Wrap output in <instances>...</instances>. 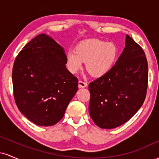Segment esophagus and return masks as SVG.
I'll return each mask as SVG.
<instances>
[{
	"instance_id": "esophagus-1",
	"label": "esophagus",
	"mask_w": 159,
	"mask_h": 159,
	"mask_svg": "<svg viewBox=\"0 0 159 159\" xmlns=\"http://www.w3.org/2000/svg\"><path fill=\"white\" fill-rule=\"evenodd\" d=\"M87 86V82L81 81V80L78 81V87H79V88H84V87H86Z\"/></svg>"
}]
</instances>
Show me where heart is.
Listing matches in <instances>:
<instances>
[{
	"label": "heart",
	"instance_id": "heart-1",
	"mask_svg": "<svg viewBox=\"0 0 159 159\" xmlns=\"http://www.w3.org/2000/svg\"><path fill=\"white\" fill-rule=\"evenodd\" d=\"M117 55V48L112 43L100 39L81 42L76 51L69 50L66 54V66L72 73H77L86 62L87 72L93 77H101L108 72Z\"/></svg>",
	"mask_w": 159,
	"mask_h": 159
}]
</instances>
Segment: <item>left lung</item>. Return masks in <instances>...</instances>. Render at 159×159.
<instances>
[{"label":"left lung","mask_w":159,"mask_h":159,"mask_svg":"<svg viewBox=\"0 0 159 159\" xmlns=\"http://www.w3.org/2000/svg\"><path fill=\"white\" fill-rule=\"evenodd\" d=\"M148 87V63L143 48L129 35L123 52L106 74L89 84V112L96 125H123L143 105Z\"/></svg>","instance_id":"obj_1"}]
</instances>
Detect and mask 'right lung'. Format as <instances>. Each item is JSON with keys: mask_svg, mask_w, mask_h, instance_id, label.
Masks as SVG:
<instances>
[{"mask_svg": "<svg viewBox=\"0 0 159 159\" xmlns=\"http://www.w3.org/2000/svg\"><path fill=\"white\" fill-rule=\"evenodd\" d=\"M66 54L51 36L39 34L19 53L12 78L16 104L21 114L41 126L63 117L78 90V78L66 67Z\"/></svg>", "mask_w": 159, "mask_h": 159, "instance_id": "obj_1", "label": "right lung"}]
</instances>
